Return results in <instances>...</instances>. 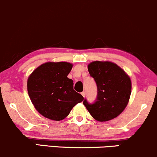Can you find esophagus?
I'll list each match as a JSON object with an SVG mask.
<instances>
[{"instance_id":"obj_1","label":"esophagus","mask_w":157,"mask_h":157,"mask_svg":"<svg viewBox=\"0 0 157 157\" xmlns=\"http://www.w3.org/2000/svg\"><path fill=\"white\" fill-rule=\"evenodd\" d=\"M82 95H83V97H85V95H86V93H85V92H82Z\"/></svg>"}]
</instances>
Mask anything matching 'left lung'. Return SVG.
<instances>
[{"instance_id": "1", "label": "left lung", "mask_w": 157, "mask_h": 157, "mask_svg": "<svg viewBox=\"0 0 157 157\" xmlns=\"http://www.w3.org/2000/svg\"><path fill=\"white\" fill-rule=\"evenodd\" d=\"M88 71L96 83L97 98L93 103L84 99L83 104L96 121L104 122L117 117L129 100L130 78L119 66L110 62H91Z\"/></svg>"}]
</instances>
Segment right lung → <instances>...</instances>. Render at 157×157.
Masks as SVG:
<instances>
[{"label":"right lung","mask_w":157,"mask_h":157,"mask_svg":"<svg viewBox=\"0 0 157 157\" xmlns=\"http://www.w3.org/2000/svg\"><path fill=\"white\" fill-rule=\"evenodd\" d=\"M72 67L68 62H47L29 77L28 93L34 107L44 117L63 120L75 104L84 100L73 90V80L67 77Z\"/></svg>","instance_id":"1"}]
</instances>
